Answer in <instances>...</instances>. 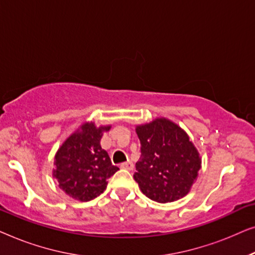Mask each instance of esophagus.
<instances>
[{
    "mask_svg": "<svg viewBox=\"0 0 255 255\" xmlns=\"http://www.w3.org/2000/svg\"><path fill=\"white\" fill-rule=\"evenodd\" d=\"M133 163H132L131 161H127V162H123L121 163V168L123 169H128V170H132L133 169Z\"/></svg>",
    "mask_w": 255,
    "mask_h": 255,
    "instance_id": "1",
    "label": "esophagus"
}]
</instances>
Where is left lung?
Returning <instances> with one entry per match:
<instances>
[{
	"mask_svg": "<svg viewBox=\"0 0 255 255\" xmlns=\"http://www.w3.org/2000/svg\"><path fill=\"white\" fill-rule=\"evenodd\" d=\"M135 131L141 154L133 177L142 194L159 203L186 196L201 168L200 155L186 132L165 118Z\"/></svg>",
	"mask_w": 255,
	"mask_h": 255,
	"instance_id": "8db88e82",
	"label": "left lung"
}]
</instances>
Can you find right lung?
Wrapping results in <instances>:
<instances>
[{
    "label": "right lung",
    "instance_id": "right-lung-1",
    "mask_svg": "<svg viewBox=\"0 0 255 255\" xmlns=\"http://www.w3.org/2000/svg\"><path fill=\"white\" fill-rule=\"evenodd\" d=\"M109 128L86 123L59 148L53 176L68 196L82 202L94 200L103 193L108 179L118 170L100 145L102 132Z\"/></svg>",
    "mask_w": 255,
    "mask_h": 255
}]
</instances>
